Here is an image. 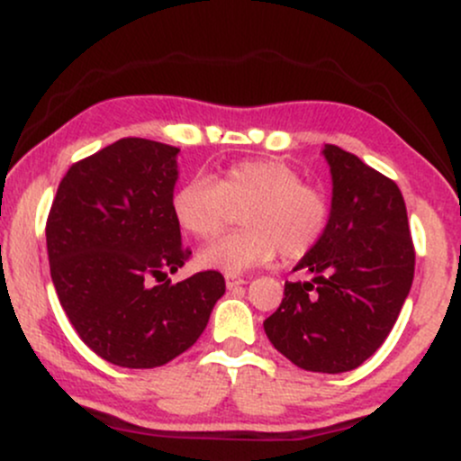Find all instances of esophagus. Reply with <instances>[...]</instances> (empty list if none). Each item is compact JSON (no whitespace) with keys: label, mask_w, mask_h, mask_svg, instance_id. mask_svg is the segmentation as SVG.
I'll list each match as a JSON object with an SVG mask.
<instances>
[{"label":"esophagus","mask_w":461,"mask_h":461,"mask_svg":"<svg viewBox=\"0 0 461 461\" xmlns=\"http://www.w3.org/2000/svg\"><path fill=\"white\" fill-rule=\"evenodd\" d=\"M242 284H245V279H242V277H234V275H227V277H225L227 290H234V288H238V285H242Z\"/></svg>","instance_id":"obj_1"}]
</instances>
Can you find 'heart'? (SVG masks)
<instances>
[{"label":"heart","mask_w":461,"mask_h":461,"mask_svg":"<svg viewBox=\"0 0 461 461\" xmlns=\"http://www.w3.org/2000/svg\"><path fill=\"white\" fill-rule=\"evenodd\" d=\"M177 225L190 236L212 238L240 210L245 230L199 251L197 262L230 275L260 267L277 256L301 260L321 245L331 223V197L321 184L305 182L294 164L260 158L230 164L221 176L193 177L171 201Z\"/></svg>","instance_id":"obj_1"}]
</instances>
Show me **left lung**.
I'll return each mask as SVG.
<instances>
[{
  "instance_id": "obj_1",
  "label": "left lung",
  "mask_w": 461,
  "mask_h": 461,
  "mask_svg": "<svg viewBox=\"0 0 461 461\" xmlns=\"http://www.w3.org/2000/svg\"><path fill=\"white\" fill-rule=\"evenodd\" d=\"M333 194L331 223L285 282L279 308L264 321L268 340L299 368L347 373L384 345L414 279V242L401 190L357 156L325 145Z\"/></svg>"
}]
</instances>
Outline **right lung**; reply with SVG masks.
Listing matches in <instances>:
<instances>
[{
    "mask_svg": "<svg viewBox=\"0 0 461 461\" xmlns=\"http://www.w3.org/2000/svg\"><path fill=\"white\" fill-rule=\"evenodd\" d=\"M177 147L121 139L73 164L47 216L51 282L105 362L156 368L197 342L225 294L219 271L171 284L190 258L173 216Z\"/></svg>",
    "mask_w": 461,
    "mask_h": 461,
    "instance_id": "add662e5",
    "label": "right lung"
}]
</instances>
